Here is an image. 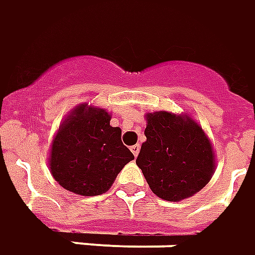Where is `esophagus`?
I'll return each mask as SVG.
<instances>
[{
	"instance_id": "1",
	"label": "esophagus",
	"mask_w": 255,
	"mask_h": 255,
	"mask_svg": "<svg viewBox=\"0 0 255 255\" xmlns=\"http://www.w3.org/2000/svg\"><path fill=\"white\" fill-rule=\"evenodd\" d=\"M130 151L133 152V155H134V156H137V155H138V152H140V144H134V145H131Z\"/></svg>"
}]
</instances>
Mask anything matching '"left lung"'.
<instances>
[{
  "mask_svg": "<svg viewBox=\"0 0 255 255\" xmlns=\"http://www.w3.org/2000/svg\"><path fill=\"white\" fill-rule=\"evenodd\" d=\"M144 134L136 163L156 196L178 202L210 181L216 170L213 145L189 115L148 113Z\"/></svg>",
  "mask_w": 255,
  "mask_h": 255,
  "instance_id": "8db88e82",
  "label": "left lung"
}]
</instances>
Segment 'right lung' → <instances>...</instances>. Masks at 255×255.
I'll return each mask as SVG.
<instances>
[{
  "label": "right lung",
  "instance_id": "right-lung-1",
  "mask_svg": "<svg viewBox=\"0 0 255 255\" xmlns=\"http://www.w3.org/2000/svg\"><path fill=\"white\" fill-rule=\"evenodd\" d=\"M110 121L104 108L81 104L59 126L49 167L63 188L82 196L104 194L124 166L134 159L121 140L122 130Z\"/></svg>",
  "mask_w": 255,
  "mask_h": 255
}]
</instances>
